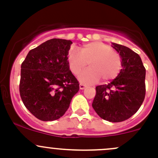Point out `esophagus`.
Segmentation results:
<instances>
[{
    "label": "esophagus",
    "mask_w": 158,
    "mask_h": 158,
    "mask_svg": "<svg viewBox=\"0 0 158 158\" xmlns=\"http://www.w3.org/2000/svg\"><path fill=\"white\" fill-rule=\"evenodd\" d=\"M85 88V85H84V84H82V83H80V85H79V89H84Z\"/></svg>",
    "instance_id": "esophagus-1"
}]
</instances>
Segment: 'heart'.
Returning <instances> with one entry per match:
<instances>
[{
    "label": "heart",
    "instance_id": "b5f03b06",
    "mask_svg": "<svg viewBox=\"0 0 158 158\" xmlns=\"http://www.w3.org/2000/svg\"><path fill=\"white\" fill-rule=\"evenodd\" d=\"M67 62L70 71L76 76L86 68L89 69L79 76L81 82L93 84L100 78L105 82L113 80L120 73L122 60L120 54L108 44L102 42H91L79 47V52L75 49L69 51Z\"/></svg>",
    "mask_w": 158,
    "mask_h": 158
}]
</instances>
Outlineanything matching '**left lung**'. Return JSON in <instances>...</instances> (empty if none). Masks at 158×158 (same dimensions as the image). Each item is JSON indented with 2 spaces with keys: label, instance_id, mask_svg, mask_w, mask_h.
I'll return each mask as SVG.
<instances>
[{
  "label": "left lung",
  "instance_id": "1",
  "mask_svg": "<svg viewBox=\"0 0 158 158\" xmlns=\"http://www.w3.org/2000/svg\"><path fill=\"white\" fill-rule=\"evenodd\" d=\"M112 44L122 57V69L110 83L95 87L92 106L104 120L121 122L135 114L144 102L146 69L138 53L125 46Z\"/></svg>",
  "mask_w": 158,
  "mask_h": 158
}]
</instances>
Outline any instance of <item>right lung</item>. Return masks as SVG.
<instances>
[{
  "label": "right lung",
  "mask_w": 158,
  "mask_h": 158,
  "mask_svg": "<svg viewBox=\"0 0 158 158\" xmlns=\"http://www.w3.org/2000/svg\"><path fill=\"white\" fill-rule=\"evenodd\" d=\"M71 40L51 39L30 50L21 64L19 85L23 105L44 122L61 118L79 89L67 62Z\"/></svg>",
  "instance_id": "obj_1"
}]
</instances>
